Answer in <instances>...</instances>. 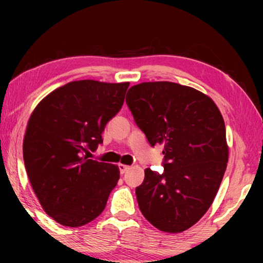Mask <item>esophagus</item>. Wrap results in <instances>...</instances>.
<instances>
[{"mask_svg": "<svg viewBox=\"0 0 263 263\" xmlns=\"http://www.w3.org/2000/svg\"><path fill=\"white\" fill-rule=\"evenodd\" d=\"M118 168H120V172H121V174L123 175L125 171H128V170H129V166H128V165H124V164H120V165H118Z\"/></svg>", "mask_w": 263, "mask_h": 263, "instance_id": "obj_1", "label": "esophagus"}]
</instances>
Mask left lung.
I'll return each mask as SVG.
<instances>
[{
  "mask_svg": "<svg viewBox=\"0 0 263 263\" xmlns=\"http://www.w3.org/2000/svg\"><path fill=\"white\" fill-rule=\"evenodd\" d=\"M149 145H163L159 174L145 170L136 186L140 211L158 230L192 228L211 207L229 159L225 123L213 100L175 82H142L125 98Z\"/></svg>",
  "mask_w": 263,
  "mask_h": 263,
  "instance_id": "8db88e82",
  "label": "left lung"
}]
</instances>
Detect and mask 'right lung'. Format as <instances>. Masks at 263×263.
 <instances>
[{
	"label": "right lung",
	"instance_id": "obj_1",
	"mask_svg": "<svg viewBox=\"0 0 263 263\" xmlns=\"http://www.w3.org/2000/svg\"><path fill=\"white\" fill-rule=\"evenodd\" d=\"M129 82L71 81L38 104L24 139V163L46 214L78 228L104 211L120 178L116 165L87 159L122 109ZM89 153V152H88Z\"/></svg>",
	"mask_w": 263,
	"mask_h": 263
}]
</instances>
